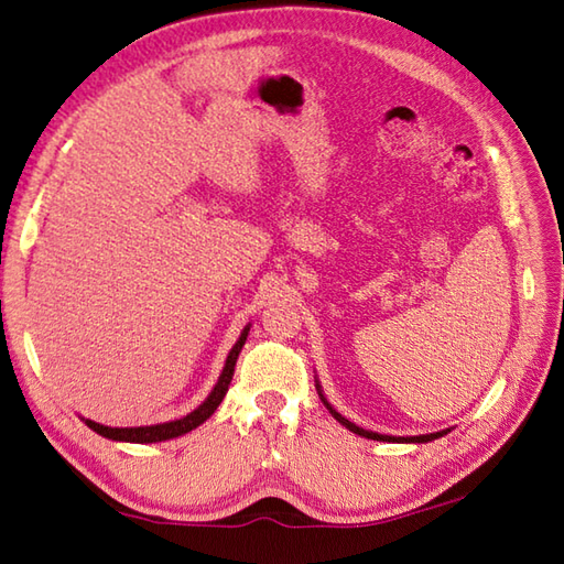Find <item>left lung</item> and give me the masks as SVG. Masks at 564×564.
Masks as SVG:
<instances>
[{
  "mask_svg": "<svg viewBox=\"0 0 564 564\" xmlns=\"http://www.w3.org/2000/svg\"><path fill=\"white\" fill-rule=\"evenodd\" d=\"M315 388H317V394H319V400H322V404L327 406L329 410V414L337 419V422L341 424V426H346L349 431H354V434H358V436H364V438H373V441H392V443H429V441H434V438H441V436H446L451 429H443V431H434V434H419V436H388V434H378V431H368V429H364V426H358V424H354V422H349V419H346L344 414H339L337 410H334V406L329 404V400L325 398V390H322V386H319V380H317V376H315Z\"/></svg>",
  "mask_w": 564,
  "mask_h": 564,
  "instance_id": "obj_1",
  "label": "left lung"
}]
</instances>
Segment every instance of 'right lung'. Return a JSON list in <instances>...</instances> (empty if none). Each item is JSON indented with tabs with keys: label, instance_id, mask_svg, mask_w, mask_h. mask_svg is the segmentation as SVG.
Here are the masks:
<instances>
[{
	"label": "right lung",
	"instance_id": "obj_1",
	"mask_svg": "<svg viewBox=\"0 0 564 564\" xmlns=\"http://www.w3.org/2000/svg\"><path fill=\"white\" fill-rule=\"evenodd\" d=\"M249 327L251 325H247L242 332H239V339L235 341L230 354H227L225 366L220 370V378L213 386V390L208 392V398L203 400L196 410H191L186 416L172 419V422H162V424H150V426H106V424L91 422V419H84V416H82V422L87 424L91 431H97L99 436L111 438V441H123V443H160V441H170V438L188 434V431H194L196 426L206 422V419H210L213 412L220 406L223 398L227 394V388H230V382H232L237 356H239V351H242V346L247 341Z\"/></svg>",
	"mask_w": 564,
	"mask_h": 564
}]
</instances>
